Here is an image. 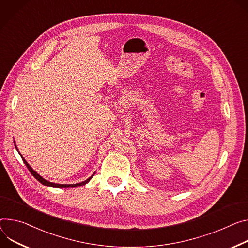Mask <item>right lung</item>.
Instances as JSON below:
<instances>
[{"label":"right lung","instance_id":"add662e5","mask_svg":"<svg viewBox=\"0 0 248 248\" xmlns=\"http://www.w3.org/2000/svg\"><path fill=\"white\" fill-rule=\"evenodd\" d=\"M16 146V150L18 151V149H17V147H16V145H15ZM18 153H19V151H18ZM19 155L21 156V154L19 153ZM21 159H22V161L25 162V164L27 165V167H28V169L30 170V172L34 176V178L37 180V181H39L41 184H43V185H46V186H48V187H53V188H74V187H80V186H83V185H85V184H87L90 180H91L92 178H93V176H94V174L91 176V177H89L87 180H85V181H83V182H81V183H77V184H56V183H52V182H49V181H47V180H46L44 178H42L39 174H37L31 166H30V164L26 161V159L24 158V157L21 156Z\"/></svg>","mask_w":248,"mask_h":248}]
</instances>
